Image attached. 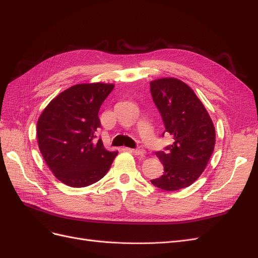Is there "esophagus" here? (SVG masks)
Listing matches in <instances>:
<instances>
[{"label":"esophagus","instance_id":"1","mask_svg":"<svg viewBox=\"0 0 258 258\" xmlns=\"http://www.w3.org/2000/svg\"><path fill=\"white\" fill-rule=\"evenodd\" d=\"M131 152L134 153L137 156H143L145 154V150L143 148V146H138L137 148H134V150H131Z\"/></svg>","mask_w":258,"mask_h":258}]
</instances>
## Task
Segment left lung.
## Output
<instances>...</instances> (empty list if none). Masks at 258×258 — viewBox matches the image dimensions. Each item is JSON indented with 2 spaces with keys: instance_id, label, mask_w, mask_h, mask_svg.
<instances>
[{
  "instance_id": "1",
  "label": "left lung",
  "mask_w": 258,
  "mask_h": 258,
  "mask_svg": "<svg viewBox=\"0 0 258 258\" xmlns=\"http://www.w3.org/2000/svg\"><path fill=\"white\" fill-rule=\"evenodd\" d=\"M151 93L165 124L163 135L172 136L166 151L156 152L163 174L152 184L163 190L191 185L204 172L215 145L212 119L194 90L182 81L166 77L151 82Z\"/></svg>"
}]
</instances>
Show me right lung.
Returning <instances> with one entry per match:
<instances>
[{
	"label": "right lung",
	"mask_w": 258,
	"mask_h": 258,
	"mask_svg": "<svg viewBox=\"0 0 258 258\" xmlns=\"http://www.w3.org/2000/svg\"><path fill=\"white\" fill-rule=\"evenodd\" d=\"M113 84H79L50 101L37 121V142L46 165L59 181L86 187L102 178L118 152H108L97 130L99 110Z\"/></svg>",
	"instance_id": "1"
}]
</instances>
